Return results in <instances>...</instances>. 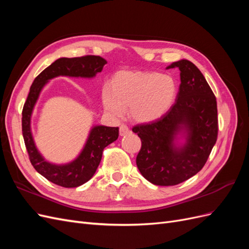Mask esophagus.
Wrapping results in <instances>:
<instances>
[{
	"mask_svg": "<svg viewBox=\"0 0 249 249\" xmlns=\"http://www.w3.org/2000/svg\"><path fill=\"white\" fill-rule=\"evenodd\" d=\"M130 133V129L125 124H122L119 126V135L120 136H124V135Z\"/></svg>",
	"mask_w": 249,
	"mask_h": 249,
	"instance_id": "34e87169",
	"label": "esophagus"
}]
</instances>
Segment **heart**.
<instances>
[{"label": "heart", "instance_id": "obj_1", "mask_svg": "<svg viewBox=\"0 0 249 249\" xmlns=\"http://www.w3.org/2000/svg\"><path fill=\"white\" fill-rule=\"evenodd\" d=\"M177 95V83L168 74L124 71L117 74L112 86L103 89L104 108L114 118H122L129 108L131 118L149 123L168 111Z\"/></svg>", "mask_w": 249, "mask_h": 249}]
</instances>
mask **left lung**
I'll use <instances>...</instances> for the list:
<instances>
[{
  "instance_id": "1",
  "label": "left lung",
  "mask_w": 249,
  "mask_h": 249,
  "mask_svg": "<svg viewBox=\"0 0 249 249\" xmlns=\"http://www.w3.org/2000/svg\"><path fill=\"white\" fill-rule=\"evenodd\" d=\"M178 67L180 84L177 101L159 119L133 126L141 139L136 164L141 175L158 186L185 182L205 166L218 135L216 97L203 74L192 62L179 60L167 69ZM182 128L186 144L173 141Z\"/></svg>"
}]
</instances>
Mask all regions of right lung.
Segmentation results:
<instances>
[{"label": "right lung", "mask_w": 249, "mask_h": 249, "mask_svg": "<svg viewBox=\"0 0 249 249\" xmlns=\"http://www.w3.org/2000/svg\"><path fill=\"white\" fill-rule=\"evenodd\" d=\"M107 61L100 56L86 55L74 58H60L37 76L30 87L21 112V132L29 159L35 170L50 182L64 188L79 187L93 177L102 160L103 150L118 138V127L96 125L92 127L82 153L76 160L55 165L47 162L37 150L31 134V114L46 83L58 76L92 78L103 71Z\"/></svg>", "instance_id": "obj_1"}]
</instances>
